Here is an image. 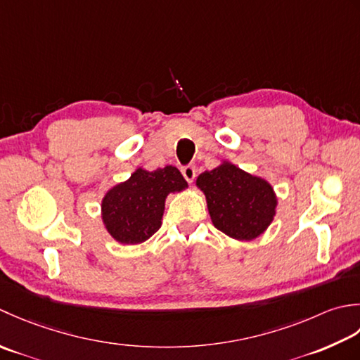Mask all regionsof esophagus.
Instances as JSON below:
<instances>
[{
  "instance_id": "1",
  "label": "esophagus",
  "mask_w": 360,
  "mask_h": 360,
  "mask_svg": "<svg viewBox=\"0 0 360 360\" xmlns=\"http://www.w3.org/2000/svg\"><path fill=\"white\" fill-rule=\"evenodd\" d=\"M181 174H183V177H185V180L188 183H193L194 179H195V167L193 165H188L185 167H181Z\"/></svg>"
}]
</instances>
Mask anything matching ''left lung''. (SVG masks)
<instances>
[{"label": "left lung", "instance_id": "obj_1", "mask_svg": "<svg viewBox=\"0 0 360 360\" xmlns=\"http://www.w3.org/2000/svg\"><path fill=\"white\" fill-rule=\"evenodd\" d=\"M195 183L207 197L212 225L226 236L252 240L272 224L278 200L272 185L264 179L222 161L200 174Z\"/></svg>", "mask_w": 360, "mask_h": 360}]
</instances>
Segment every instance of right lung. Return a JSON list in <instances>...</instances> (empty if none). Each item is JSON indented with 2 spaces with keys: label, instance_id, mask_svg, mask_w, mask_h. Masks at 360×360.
Returning a JSON list of instances; mask_svg holds the SVG:
<instances>
[{
  "label": "right lung",
  "instance_id": "1",
  "mask_svg": "<svg viewBox=\"0 0 360 360\" xmlns=\"http://www.w3.org/2000/svg\"><path fill=\"white\" fill-rule=\"evenodd\" d=\"M188 183L177 167L146 171L143 167L118 183L101 203L102 222L121 244H141L161 226L166 197L186 189Z\"/></svg>",
  "mask_w": 360,
  "mask_h": 360
}]
</instances>
